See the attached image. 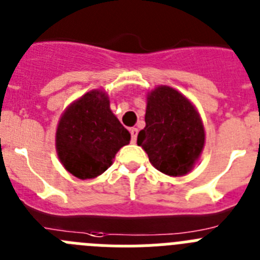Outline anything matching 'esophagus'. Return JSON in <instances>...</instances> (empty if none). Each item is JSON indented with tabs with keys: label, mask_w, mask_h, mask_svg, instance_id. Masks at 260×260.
I'll return each instance as SVG.
<instances>
[{
	"label": "esophagus",
	"mask_w": 260,
	"mask_h": 260,
	"mask_svg": "<svg viewBox=\"0 0 260 260\" xmlns=\"http://www.w3.org/2000/svg\"><path fill=\"white\" fill-rule=\"evenodd\" d=\"M137 133H139V129H137V128H131V136H132V142H136V140H137Z\"/></svg>",
	"instance_id": "obj_1"
}]
</instances>
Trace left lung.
I'll list each match as a JSON object with an SVG mask.
<instances>
[{
  "label": "left lung",
  "mask_w": 260,
  "mask_h": 260,
  "mask_svg": "<svg viewBox=\"0 0 260 260\" xmlns=\"http://www.w3.org/2000/svg\"><path fill=\"white\" fill-rule=\"evenodd\" d=\"M145 128L137 145L151 165L172 177L189 174L205 146V127L190 100L168 85H158L146 95Z\"/></svg>",
  "instance_id": "8db88e82"
}]
</instances>
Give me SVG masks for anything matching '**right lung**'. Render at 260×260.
Listing matches in <instances>:
<instances>
[{
	"label": "right lung",
	"instance_id": "add662e5",
	"mask_svg": "<svg viewBox=\"0 0 260 260\" xmlns=\"http://www.w3.org/2000/svg\"><path fill=\"white\" fill-rule=\"evenodd\" d=\"M131 133L110 109L102 89L86 92L63 111L55 132V149L66 171L81 180L94 179L113 165Z\"/></svg>",
	"mask_w": 260,
	"mask_h": 260
}]
</instances>
